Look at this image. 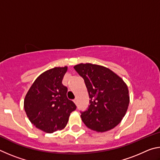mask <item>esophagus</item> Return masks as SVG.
I'll return each instance as SVG.
<instances>
[{
    "instance_id": "1",
    "label": "esophagus",
    "mask_w": 160,
    "mask_h": 160,
    "mask_svg": "<svg viewBox=\"0 0 160 160\" xmlns=\"http://www.w3.org/2000/svg\"><path fill=\"white\" fill-rule=\"evenodd\" d=\"M77 101H78V99H77V98H75V99L73 100V102H74V103H75V104H77Z\"/></svg>"
}]
</instances>
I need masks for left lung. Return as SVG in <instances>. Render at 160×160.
I'll return each instance as SVG.
<instances>
[{
  "label": "left lung",
  "instance_id": "8db88e82",
  "mask_svg": "<svg viewBox=\"0 0 160 160\" xmlns=\"http://www.w3.org/2000/svg\"><path fill=\"white\" fill-rule=\"evenodd\" d=\"M74 68L85 80L90 98L88 109L81 114L83 123L98 132L115 128L122 121L129 105L126 82L112 70L99 65L79 63Z\"/></svg>",
  "mask_w": 160,
  "mask_h": 160
}]
</instances>
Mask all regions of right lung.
Returning a JSON list of instances; mask_svg holds the SVG:
<instances>
[{"mask_svg": "<svg viewBox=\"0 0 160 160\" xmlns=\"http://www.w3.org/2000/svg\"><path fill=\"white\" fill-rule=\"evenodd\" d=\"M68 67H55L38 77L27 93L24 108L29 120L36 128L47 133L66 126L70 113L76 109L68 99V89L62 80Z\"/></svg>", "mask_w": 160, "mask_h": 160, "instance_id": "right-lung-1", "label": "right lung"}]
</instances>
